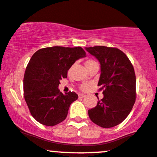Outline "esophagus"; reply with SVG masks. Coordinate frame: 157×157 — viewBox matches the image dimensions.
Segmentation results:
<instances>
[{
    "mask_svg": "<svg viewBox=\"0 0 157 157\" xmlns=\"http://www.w3.org/2000/svg\"><path fill=\"white\" fill-rule=\"evenodd\" d=\"M85 97H86V95L83 94H78V97L80 98V99H81V98H84Z\"/></svg>",
    "mask_w": 157,
    "mask_h": 157,
    "instance_id": "34e87169",
    "label": "esophagus"
}]
</instances>
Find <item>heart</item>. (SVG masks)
I'll return each instance as SVG.
<instances>
[{
	"instance_id": "heart-1",
	"label": "heart",
	"mask_w": 157,
	"mask_h": 157,
	"mask_svg": "<svg viewBox=\"0 0 157 157\" xmlns=\"http://www.w3.org/2000/svg\"><path fill=\"white\" fill-rule=\"evenodd\" d=\"M96 63H97V62L94 61V60L88 59V60H86V61H85V66H86V69H88V68H89L90 67V66H92L93 64ZM88 87H89V84L88 83H82L80 86V89L82 90H86L88 88Z\"/></svg>"
}]
</instances>
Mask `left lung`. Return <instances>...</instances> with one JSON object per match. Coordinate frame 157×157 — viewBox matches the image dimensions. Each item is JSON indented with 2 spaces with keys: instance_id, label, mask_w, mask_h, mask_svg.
Returning <instances> with one entry per match:
<instances>
[{
  "instance_id": "1",
  "label": "left lung",
  "mask_w": 157,
  "mask_h": 157,
  "mask_svg": "<svg viewBox=\"0 0 157 157\" xmlns=\"http://www.w3.org/2000/svg\"><path fill=\"white\" fill-rule=\"evenodd\" d=\"M99 60L101 75L98 86L103 90V99L88 110L90 119L103 128L121 124L128 116L136 100L135 69L124 52L116 48H86ZM99 99V98H98Z\"/></svg>"
}]
</instances>
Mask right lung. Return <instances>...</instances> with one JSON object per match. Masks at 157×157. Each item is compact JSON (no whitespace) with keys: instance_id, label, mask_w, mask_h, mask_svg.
Listing matches in <instances>:
<instances>
[{"instance_id":"1","label":"right lung","mask_w":157,"mask_h":157,"mask_svg":"<svg viewBox=\"0 0 157 157\" xmlns=\"http://www.w3.org/2000/svg\"><path fill=\"white\" fill-rule=\"evenodd\" d=\"M85 56L80 47L45 48L33 55L24 75L23 92L30 113L38 122L52 126L66 119L78 95L73 91L63 94L58 87L72 64Z\"/></svg>"}]
</instances>
